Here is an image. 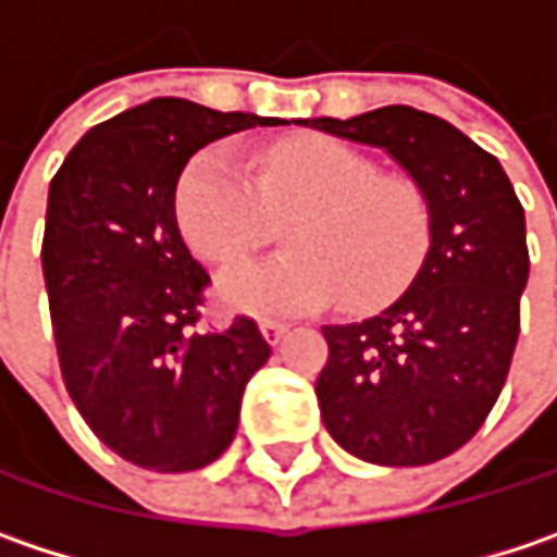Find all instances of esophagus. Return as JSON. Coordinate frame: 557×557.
<instances>
[{
  "instance_id": "1",
  "label": "esophagus",
  "mask_w": 557,
  "mask_h": 557,
  "mask_svg": "<svg viewBox=\"0 0 557 557\" xmlns=\"http://www.w3.org/2000/svg\"><path fill=\"white\" fill-rule=\"evenodd\" d=\"M259 333H262V338H265L269 345H278V342L285 338V333H288V326L278 323V320H262V323H259Z\"/></svg>"
}]
</instances>
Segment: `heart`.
Returning <instances> with one entry per match:
<instances>
[{
  "instance_id": "1",
  "label": "heart",
  "mask_w": 557,
  "mask_h": 557,
  "mask_svg": "<svg viewBox=\"0 0 557 557\" xmlns=\"http://www.w3.org/2000/svg\"><path fill=\"white\" fill-rule=\"evenodd\" d=\"M288 221V253L227 269L221 307L247 317H288L345 300L374 310L421 269L431 209L412 180L380 174L358 148L336 139L285 141L250 164L227 145L206 148L180 180L177 215L189 247L212 265L247 257L275 215Z\"/></svg>"
}]
</instances>
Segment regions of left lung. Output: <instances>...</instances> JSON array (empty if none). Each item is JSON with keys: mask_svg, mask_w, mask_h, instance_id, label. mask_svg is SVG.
Returning a JSON list of instances; mask_svg holds the SVG:
<instances>
[{"mask_svg": "<svg viewBox=\"0 0 557 557\" xmlns=\"http://www.w3.org/2000/svg\"><path fill=\"white\" fill-rule=\"evenodd\" d=\"M300 123L383 148L431 209V247L409 288L377 317L323 326V424L364 462L450 457L482 428L510 371L530 278L523 206L495 154L434 113L393 103Z\"/></svg>", "mask_w": 557, "mask_h": 557, "instance_id": "8db88e82", "label": "left lung"}]
</instances>
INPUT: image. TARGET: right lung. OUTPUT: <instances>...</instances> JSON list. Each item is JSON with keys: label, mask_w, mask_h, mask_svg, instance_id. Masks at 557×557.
<instances>
[{"label": "right lung", "mask_w": 557, "mask_h": 557, "mask_svg": "<svg viewBox=\"0 0 557 557\" xmlns=\"http://www.w3.org/2000/svg\"><path fill=\"white\" fill-rule=\"evenodd\" d=\"M285 123L154 98L88 129L50 183L40 262L62 380L100 444L141 469L215 462L272 355L247 317L193 330L209 275L180 231V174L209 141Z\"/></svg>", "instance_id": "add662e5"}]
</instances>
